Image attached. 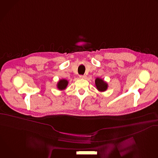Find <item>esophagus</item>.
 I'll return each mask as SVG.
<instances>
[{
  "label": "esophagus",
  "mask_w": 158,
  "mask_h": 158,
  "mask_svg": "<svg viewBox=\"0 0 158 158\" xmlns=\"http://www.w3.org/2000/svg\"><path fill=\"white\" fill-rule=\"evenodd\" d=\"M79 77H80L81 79H85V78L86 77V76H85V75H80V76H79Z\"/></svg>",
  "instance_id": "34e87169"
}]
</instances>
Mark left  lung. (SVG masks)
I'll return each instance as SVG.
<instances>
[{
  "instance_id": "obj_1",
  "label": "left lung",
  "mask_w": 158,
  "mask_h": 158,
  "mask_svg": "<svg viewBox=\"0 0 158 158\" xmlns=\"http://www.w3.org/2000/svg\"><path fill=\"white\" fill-rule=\"evenodd\" d=\"M95 84H96L97 89L99 91H101V92H104L106 91L108 87L107 84L105 81H104L102 79H100L98 77L96 79Z\"/></svg>"
}]
</instances>
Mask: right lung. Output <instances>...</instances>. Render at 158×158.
<instances>
[{"mask_svg":"<svg viewBox=\"0 0 158 158\" xmlns=\"http://www.w3.org/2000/svg\"><path fill=\"white\" fill-rule=\"evenodd\" d=\"M67 85H68V81H67L66 79H60L58 82H57V88L59 89V90H64L65 89Z\"/></svg>","mask_w":158,"mask_h":158,"instance_id":"1","label":"right lung"}]
</instances>
